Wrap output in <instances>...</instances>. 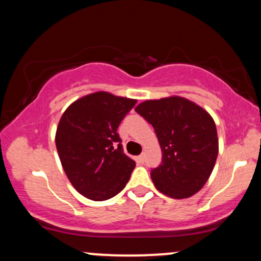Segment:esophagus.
I'll return each instance as SVG.
<instances>
[{
	"label": "esophagus",
	"mask_w": 261,
	"mask_h": 261,
	"mask_svg": "<svg viewBox=\"0 0 261 261\" xmlns=\"http://www.w3.org/2000/svg\"><path fill=\"white\" fill-rule=\"evenodd\" d=\"M136 161L139 162V163H143V162H145V155H143V154H140L139 157L136 158Z\"/></svg>",
	"instance_id": "esophagus-1"
}]
</instances>
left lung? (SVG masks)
<instances>
[{
    "instance_id": "obj_1",
    "label": "left lung",
    "mask_w": 261,
    "mask_h": 261,
    "mask_svg": "<svg viewBox=\"0 0 261 261\" xmlns=\"http://www.w3.org/2000/svg\"><path fill=\"white\" fill-rule=\"evenodd\" d=\"M135 110L153 126L163 154L162 163L151 170L157 190L173 199L197 193L211 175L218 154L211 115L181 97L146 100Z\"/></svg>"
}]
</instances>
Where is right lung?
Segmentation results:
<instances>
[{
    "label": "right lung",
    "instance_id": "add662e5",
    "mask_svg": "<svg viewBox=\"0 0 261 261\" xmlns=\"http://www.w3.org/2000/svg\"><path fill=\"white\" fill-rule=\"evenodd\" d=\"M135 104L136 99L97 92L62 114L56 148L68 180L87 199L104 201L127 184L136 163L124 153L116 130Z\"/></svg>",
    "mask_w": 261,
    "mask_h": 261
}]
</instances>
